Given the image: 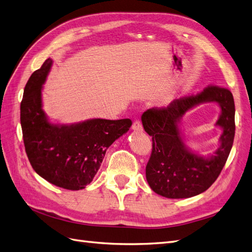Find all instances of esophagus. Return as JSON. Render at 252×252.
<instances>
[{"mask_svg": "<svg viewBox=\"0 0 252 252\" xmlns=\"http://www.w3.org/2000/svg\"><path fill=\"white\" fill-rule=\"evenodd\" d=\"M132 129L135 131H142L143 130V125L140 120H135L132 124Z\"/></svg>", "mask_w": 252, "mask_h": 252, "instance_id": "34e87169", "label": "esophagus"}]
</instances>
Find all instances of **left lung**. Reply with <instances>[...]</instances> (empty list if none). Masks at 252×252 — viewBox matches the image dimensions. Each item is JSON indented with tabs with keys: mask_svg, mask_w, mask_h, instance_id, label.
<instances>
[{
	"mask_svg": "<svg viewBox=\"0 0 252 252\" xmlns=\"http://www.w3.org/2000/svg\"><path fill=\"white\" fill-rule=\"evenodd\" d=\"M217 101L221 107L217 125L223 128L221 145L209 159L185 147L177 123L194 105ZM234 101L230 90L209 85L201 94L175 98L166 107H154L142 114L145 131L152 136V151L146 166L150 188L168 199H185L206 191L222 171L232 148L235 123Z\"/></svg>",
	"mask_w": 252,
	"mask_h": 252,
	"instance_id": "1",
	"label": "left lung"
}]
</instances>
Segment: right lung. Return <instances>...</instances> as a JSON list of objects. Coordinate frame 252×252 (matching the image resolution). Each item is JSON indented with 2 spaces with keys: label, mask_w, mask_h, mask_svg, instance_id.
<instances>
[{
  "label": "right lung",
  "mask_w": 252,
  "mask_h": 252,
  "mask_svg": "<svg viewBox=\"0 0 252 252\" xmlns=\"http://www.w3.org/2000/svg\"><path fill=\"white\" fill-rule=\"evenodd\" d=\"M52 64L47 59L29 78L21 102L25 151L34 171L51 184L80 190L93 181L106 150L126 133L130 119H93L72 125H53L42 110V85Z\"/></svg>",
  "instance_id": "add662e5"
}]
</instances>
